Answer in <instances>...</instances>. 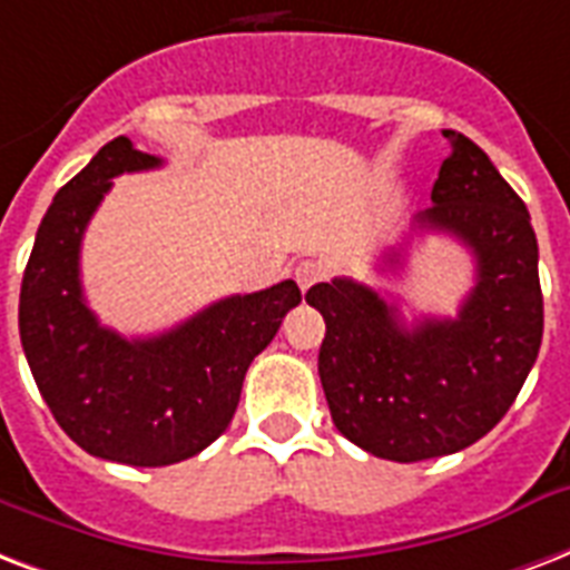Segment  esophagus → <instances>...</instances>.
Returning a JSON list of instances; mask_svg holds the SVG:
<instances>
[{
	"label": "esophagus",
	"mask_w": 570,
	"mask_h": 570,
	"mask_svg": "<svg viewBox=\"0 0 570 570\" xmlns=\"http://www.w3.org/2000/svg\"><path fill=\"white\" fill-rule=\"evenodd\" d=\"M294 279H297L299 291L306 294L312 285H317V282L324 279V267L317 262H299L297 267H294Z\"/></svg>",
	"instance_id": "obj_1"
}]
</instances>
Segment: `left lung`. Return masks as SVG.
I'll list each match as a JSON object with an SVG mask.
<instances>
[{
  "instance_id": "8db88e82",
  "label": "left lung",
  "mask_w": 570,
  "mask_h": 570,
  "mask_svg": "<svg viewBox=\"0 0 570 570\" xmlns=\"http://www.w3.org/2000/svg\"><path fill=\"white\" fill-rule=\"evenodd\" d=\"M443 136L452 154L431 189L434 205L413 223L458 237L473 253L475 285L458 317L404 326L399 308L347 276L306 294L326 324L317 374L335 428L399 464L482 440L518 399L544 333L527 205L473 139Z\"/></svg>"
}]
</instances>
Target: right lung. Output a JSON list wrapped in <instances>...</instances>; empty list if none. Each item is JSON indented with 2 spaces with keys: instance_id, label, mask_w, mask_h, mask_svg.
<instances>
[{
  "instance_id": "add662e5",
  "label": "right lung",
  "mask_w": 570,
  "mask_h": 570,
  "mask_svg": "<svg viewBox=\"0 0 570 570\" xmlns=\"http://www.w3.org/2000/svg\"><path fill=\"white\" fill-rule=\"evenodd\" d=\"M127 136L106 142L43 214L20 288V338L61 431L88 454L127 466H169L214 443L235 416L246 368L299 303L285 279L235 294L148 338L100 326L79 282L88 219L125 171L157 169Z\"/></svg>"
}]
</instances>
